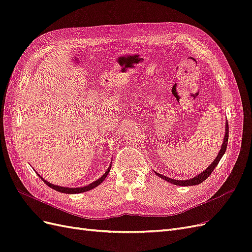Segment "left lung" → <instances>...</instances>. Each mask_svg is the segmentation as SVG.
Listing matches in <instances>:
<instances>
[{
	"instance_id": "8db88e82",
	"label": "left lung",
	"mask_w": 252,
	"mask_h": 252,
	"mask_svg": "<svg viewBox=\"0 0 252 252\" xmlns=\"http://www.w3.org/2000/svg\"><path fill=\"white\" fill-rule=\"evenodd\" d=\"M225 124H226L225 125V136H224L222 146H220V152L218 154L217 158H215V161H213L204 171H202L201 173L195 175V177H193L191 179H188V180H173V179H170L168 177H165V175H163V174H159V173H158L156 171H155V173L158 175V177H159V178L167 181V182L171 183V184H173V185H178V186H193V185L201 184V183L204 182L206 179H207L209 175L211 174V172L215 170L217 165L220 162V159L222 158V157L224 156V154L226 152L227 144H228V133H229V131H228V129H229V128H228V122H226Z\"/></svg>"
}]
</instances>
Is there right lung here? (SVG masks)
Returning a JSON list of instances; mask_svg holds the SVG:
<instances>
[{"mask_svg": "<svg viewBox=\"0 0 252 252\" xmlns=\"http://www.w3.org/2000/svg\"><path fill=\"white\" fill-rule=\"evenodd\" d=\"M111 162H112V159H111ZM110 168H111V164L109 165V167H108V169L106 170V172L102 175V177L100 178V179H97L96 181H94V182H93L91 183V184H89V185H87V186H84V187H79V188H69V187H63V186H58V185H53V184H51V183H49L48 181H46V180H44L41 175H39V177L44 181V183L45 184H46L47 186H49L50 188H52V189H55V190H57V191H59V192H63V193H70V194H75V193H81V192H85V191H89V190H91V189H94V188H95L96 186H98L101 184V183L106 179V177H107L108 175V173H109V171H110Z\"/></svg>", "mask_w": 252, "mask_h": 252, "instance_id": "add662e5", "label": "right lung"}]
</instances>
